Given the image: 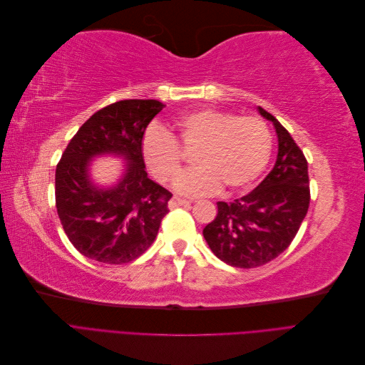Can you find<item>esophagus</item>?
<instances>
[{
    "mask_svg": "<svg viewBox=\"0 0 365 365\" xmlns=\"http://www.w3.org/2000/svg\"><path fill=\"white\" fill-rule=\"evenodd\" d=\"M187 205H190V201L182 200V197H178V196H173L172 200L169 201V207H170V208H176V207H187Z\"/></svg>",
    "mask_w": 365,
    "mask_h": 365,
    "instance_id": "obj_1",
    "label": "esophagus"
}]
</instances>
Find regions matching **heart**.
<instances>
[{
  "instance_id": "obj_1",
  "label": "heart",
  "mask_w": 365,
  "mask_h": 365,
  "mask_svg": "<svg viewBox=\"0 0 365 365\" xmlns=\"http://www.w3.org/2000/svg\"><path fill=\"white\" fill-rule=\"evenodd\" d=\"M175 140L158 126L146 130L143 158L161 182L172 181L182 165V150L193 152L196 168L175 181L184 195H208L220 185L227 193L247 190L267 169L272 152V134L257 115L237 117L217 109H196L173 121Z\"/></svg>"
}]
</instances>
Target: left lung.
I'll use <instances>...</instances> for the list:
<instances>
[{
	"mask_svg": "<svg viewBox=\"0 0 365 365\" xmlns=\"http://www.w3.org/2000/svg\"><path fill=\"white\" fill-rule=\"evenodd\" d=\"M272 121L279 153L272 170L256 189L233 202H217V215L202 235L215 256L236 268H257L279 257L291 245L307 213V160L280 121Z\"/></svg>",
	"mask_w": 365,
	"mask_h": 365,
	"instance_id": "1",
	"label": "left lung"
}]
</instances>
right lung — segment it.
I'll return each instance as SVG.
<instances>
[{
    "label": "right lung",
    "mask_w": 365,
    "mask_h": 365,
    "mask_svg": "<svg viewBox=\"0 0 365 365\" xmlns=\"http://www.w3.org/2000/svg\"><path fill=\"white\" fill-rule=\"evenodd\" d=\"M163 106L140 98L108 105L85 121L63 150L56 165V208L65 235L82 256L123 264L155 240L172 193L148 178L141 141ZM103 153L130 161L113 190H98L87 176L91 158Z\"/></svg>",
    "instance_id": "add662e5"
}]
</instances>
